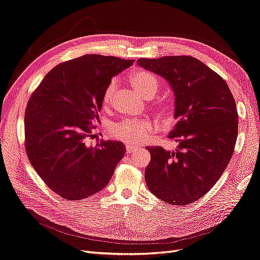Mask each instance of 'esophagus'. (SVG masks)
<instances>
[{"label": "esophagus", "instance_id": "34e87169", "mask_svg": "<svg viewBox=\"0 0 260 260\" xmlns=\"http://www.w3.org/2000/svg\"><path fill=\"white\" fill-rule=\"evenodd\" d=\"M139 150V147L136 146H126V152L128 154H133V153H136Z\"/></svg>", "mask_w": 260, "mask_h": 260}]
</instances>
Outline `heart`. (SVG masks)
I'll return each instance as SVG.
<instances>
[{"label": "heart", "instance_id": "obj_1", "mask_svg": "<svg viewBox=\"0 0 260 260\" xmlns=\"http://www.w3.org/2000/svg\"><path fill=\"white\" fill-rule=\"evenodd\" d=\"M129 83L133 89L145 99H152L158 88L156 77L143 71L133 72L129 75ZM115 88H117V83L113 80L106 86L102 98L104 106H108L111 103ZM158 109L164 118H169L171 115V109L168 105L161 104ZM109 131L113 138L133 143L145 140L152 132V124L146 120H123L119 123L112 124Z\"/></svg>", "mask_w": 260, "mask_h": 260}]
</instances>
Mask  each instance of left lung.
I'll return each mask as SVG.
<instances>
[{
  "instance_id": "1",
  "label": "left lung",
  "mask_w": 260,
  "mask_h": 260,
  "mask_svg": "<svg viewBox=\"0 0 260 260\" xmlns=\"http://www.w3.org/2000/svg\"><path fill=\"white\" fill-rule=\"evenodd\" d=\"M137 63L166 79L176 98L177 122L169 138L177 147H147L151 160L146 183L170 205L195 203L215 185L234 154L239 121L232 91L222 77L193 56L141 57Z\"/></svg>"
}]
</instances>
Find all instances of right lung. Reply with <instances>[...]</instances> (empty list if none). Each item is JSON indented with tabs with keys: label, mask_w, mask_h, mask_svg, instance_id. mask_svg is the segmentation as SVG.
<instances>
[{
	"label": "right lung",
	"mask_w": 260,
	"mask_h": 260,
	"mask_svg": "<svg viewBox=\"0 0 260 260\" xmlns=\"http://www.w3.org/2000/svg\"><path fill=\"white\" fill-rule=\"evenodd\" d=\"M134 60L85 54L63 62L34 90L24 113V147L37 175L56 195L81 200L102 190L125 154L120 141L88 146L102 98Z\"/></svg>",
	"instance_id": "right-lung-1"
}]
</instances>
